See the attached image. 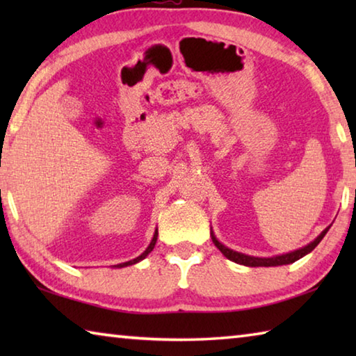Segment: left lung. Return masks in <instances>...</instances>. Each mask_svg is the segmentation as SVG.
I'll list each match as a JSON object with an SVG mask.
<instances>
[{"instance_id":"obj_1","label":"left lung","mask_w":356,"mask_h":356,"mask_svg":"<svg viewBox=\"0 0 356 356\" xmlns=\"http://www.w3.org/2000/svg\"><path fill=\"white\" fill-rule=\"evenodd\" d=\"M328 227H325L323 231L318 234V236L312 240L311 243H308L303 248H298L295 251L291 252H286V254H278V256H273V257H256V256H248V254H243V252H238V251H234L231 248H227V246L222 245L218 238H216L215 232L210 229V236H212V240L216 248H218L222 254H225L229 261L240 264V265H246V267H278V265H287V264H292L295 261H298L306 254H309V252L316 248V246L321 243V240L325 237V234L328 232Z\"/></svg>"}]
</instances>
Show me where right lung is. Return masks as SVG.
I'll return each mask as SVG.
<instances>
[{
  "instance_id": "1",
  "label": "right lung",
  "mask_w": 356,
  "mask_h": 356,
  "mask_svg": "<svg viewBox=\"0 0 356 356\" xmlns=\"http://www.w3.org/2000/svg\"><path fill=\"white\" fill-rule=\"evenodd\" d=\"M156 237H159V229H155V232H154V237H152V240H150V243H149L147 248L144 250V252H141L140 256L135 257V259H131V261H129V262H122V264L113 265V268H122V267H129V265H134V264L141 262L143 259H146V257L149 256V252L154 250V246H155V243H156Z\"/></svg>"
}]
</instances>
